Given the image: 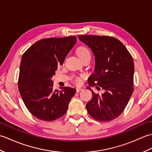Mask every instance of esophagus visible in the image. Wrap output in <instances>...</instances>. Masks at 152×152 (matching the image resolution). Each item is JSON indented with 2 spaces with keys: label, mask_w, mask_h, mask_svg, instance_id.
Returning <instances> with one entry per match:
<instances>
[{
  "label": "esophagus",
  "mask_w": 152,
  "mask_h": 152,
  "mask_svg": "<svg viewBox=\"0 0 152 152\" xmlns=\"http://www.w3.org/2000/svg\"><path fill=\"white\" fill-rule=\"evenodd\" d=\"M76 89L77 92H80V91H81L83 89L82 88H78V87H77Z\"/></svg>",
  "instance_id": "obj_1"
}]
</instances>
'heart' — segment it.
Listing matches in <instances>:
<instances>
[{
    "label": "heart",
    "instance_id": "b5f03b06",
    "mask_svg": "<svg viewBox=\"0 0 152 152\" xmlns=\"http://www.w3.org/2000/svg\"><path fill=\"white\" fill-rule=\"evenodd\" d=\"M77 54H78V56H79L80 59H81V60L86 57H91V52H90V51L85 46L79 47L78 49H77ZM74 81L76 83H77V84H80L82 82V80L80 77L76 76L74 77Z\"/></svg>",
    "mask_w": 152,
    "mask_h": 152
}]
</instances>
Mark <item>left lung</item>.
Segmentation results:
<instances>
[{
    "label": "left lung",
    "mask_w": 152,
    "mask_h": 152,
    "mask_svg": "<svg viewBox=\"0 0 152 152\" xmlns=\"http://www.w3.org/2000/svg\"><path fill=\"white\" fill-rule=\"evenodd\" d=\"M91 48L95 59V72L89 86H100V96L91 90L92 99L86 104L88 114L99 121H110L124 110L134 91V62L131 53L117 38L98 35H78ZM100 89V88H99Z\"/></svg>",
    "instance_id": "8db88e82"
}]
</instances>
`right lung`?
<instances>
[{
	"instance_id": "right-lung-1",
	"label": "right lung",
	"mask_w": 152,
	"mask_h": 152,
	"mask_svg": "<svg viewBox=\"0 0 152 152\" xmlns=\"http://www.w3.org/2000/svg\"><path fill=\"white\" fill-rule=\"evenodd\" d=\"M75 36L37 41L21 58L19 91L28 110L42 121H54L65 114L76 89L53 88L51 78L76 42Z\"/></svg>"
}]
</instances>
